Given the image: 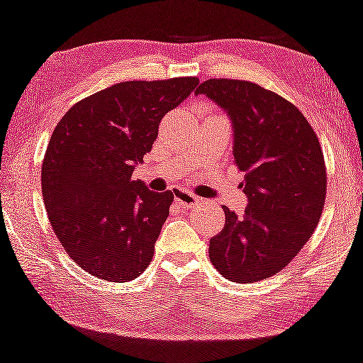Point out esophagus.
<instances>
[{"label":"esophagus","instance_id":"34e87169","mask_svg":"<svg viewBox=\"0 0 363 363\" xmlns=\"http://www.w3.org/2000/svg\"><path fill=\"white\" fill-rule=\"evenodd\" d=\"M174 199H176L177 203L184 208H193L203 201L201 198H198V196L187 193V191H182V189H174Z\"/></svg>","mask_w":363,"mask_h":363}]
</instances>
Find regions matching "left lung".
<instances>
[{
    "label": "left lung",
    "instance_id": "1",
    "mask_svg": "<svg viewBox=\"0 0 363 363\" xmlns=\"http://www.w3.org/2000/svg\"><path fill=\"white\" fill-rule=\"evenodd\" d=\"M196 94L228 115L248 199L243 215L223 206L225 228L209 240V260L233 282L262 281L298 255L320 221L326 196L320 142L294 104L259 84L208 79Z\"/></svg>",
    "mask_w": 363,
    "mask_h": 363
}]
</instances>
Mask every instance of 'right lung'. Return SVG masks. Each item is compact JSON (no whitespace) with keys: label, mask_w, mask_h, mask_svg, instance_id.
<instances>
[{"label":"right lung","mask_w":363,"mask_h":363,"mask_svg":"<svg viewBox=\"0 0 363 363\" xmlns=\"http://www.w3.org/2000/svg\"><path fill=\"white\" fill-rule=\"evenodd\" d=\"M198 84L118 82L74 104L55 126L42 165L43 203L64 250L91 276L133 281L150 264L174 193H154L132 174L160 120Z\"/></svg>","instance_id":"right-lung-1"}]
</instances>
